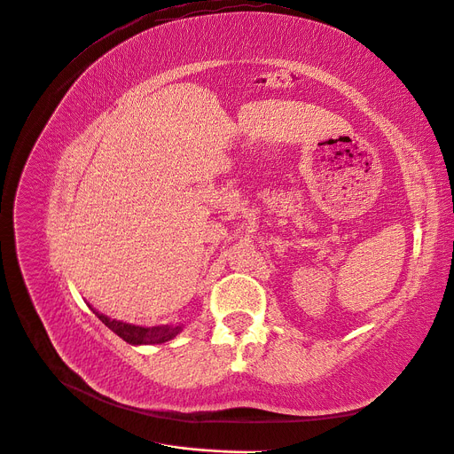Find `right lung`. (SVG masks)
I'll return each mask as SVG.
<instances>
[{
  "label": "right lung",
  "mask_w": 454,
  "mask_h": 454,
  "mask_svg": "<svg viewBox=\"0 0 454 454\" xmlns=\"http://www.w3.org/2000/svg\"><path fill=\"white\" fill-rule=\"evenodd\" d=\"M98 318L110 327L117 337H121L125 342L129 344H161L175 339L182 327H139V325H132V324H125L119 320H112L110 317L98 313Z\"/></svg>",
  "instance_id": "obj_1"
}]
</instances>
